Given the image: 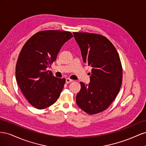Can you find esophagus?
<instances>
[{
  "label": "esophagus",
  "instance_id": "esophagus-1",
  "mask_svg": "<svg viewBox=\"0 0 146 146\" xmlns=\"http://www.w3.org/2000/svg\"><path fill=\"white\" fill-rule=\"evenodd\" d=\"M72 81H73L72 80H71V79H70V78H66V83H70V82H72Z\"/></svg>",
  "mask_w": 146,
  "mask_h": 146
}]
</instances>
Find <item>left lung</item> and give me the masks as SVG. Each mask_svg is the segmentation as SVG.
<instances>
[{
    "label": "left lung",
    "instance_id": "obj_1",
    "mask_svg": "<svg viewBox=\"0 0 146 146\" xmlns=\"http://www.w3.org/2000/svg\"><path fill=\"white\" fill-rule=\"evenodd\" d=\"M84 63L92 68L90 82H80L77 105L89 114L104 111L116 98L122 81V68L113 44L99 34L74 32Z\"/></svg>",
    "mask_w": 146,
    "mask_h": 146
}]
</instances>
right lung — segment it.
<instances>
[{
	"mask_svg": "<svg viewBox=\"0 0 146 146\" xmlns=\"http://www.w3.org/2000/svg\"><path fill=\"white\" fill-rule=\"evenodd\" d=\"M72 37L69 32L41 31L33 35L22 48L16 66V82L25 98L36 108H46L58 99L66 80L53 76L46 69Z\"/></svg>",
	"mask_w": 146,
	"mask_h": 146,
	"instance_id": "right-lung-1",
	"label": "right lung"
}]
</instances>
